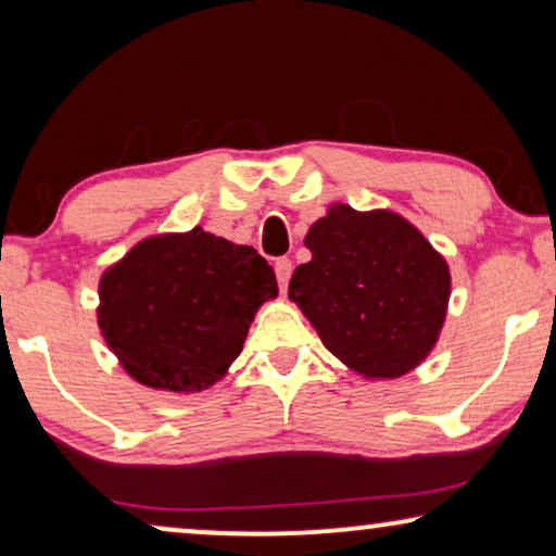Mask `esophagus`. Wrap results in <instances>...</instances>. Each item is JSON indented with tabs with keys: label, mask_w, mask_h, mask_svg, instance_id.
I'll return each instance as SVG.
<instances>
[{
	"label": "esophagus",
	"mask_w": 556,
	"mask_h": 556,
	"mask_svg": "<svg viewBox=\"0 0 556 556\" xmlns=\"http://www.w3.org/2000/svg\"><path fill=\"white\" fill-rule=\"evenodd\" d=\"M291 270H293L291 261H288V257H278V261H276V278H278L280 291H286V288H288V280H291Z\"/></svg>",
	"instance_id": "1"
}]
</instances>
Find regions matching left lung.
<instances>
[{
  "label": "left lung",
  "instance_id": "obj_1",
  "mask_svg": "<svg viewBox=\"0 0 556 556\" xmlns=\"http://www.w3.org/2000/svg\"><path fill=\"white\" fill-rule=\"evenodd\" d=\"M311 261L288 295L324 346L364 377L394 379L420 364L443 326L451 273L394 212L333 204L306 235Z\"/></svg>",
  "mask_w": 556,
  "mask_h": 556
}]
</instances>
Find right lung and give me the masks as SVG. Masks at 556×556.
Masks as SVG:
<instances>
[{"label": "right lung", "mask_w": 556, "mask_h": 556, "mask_svg": "<svg viewBox=\"0 0 556 556\" xmlns=\"http://www.w3.org/2000/svg\"><path fill=\"white\" fill-rule=\"evenodd\" d=\"M101 326L136 382L200 392L238 359L276 273L250 245L194 227L136 245L101 278Z\"/></svg>", "instance_id": "add662e5"}]
</instances>
